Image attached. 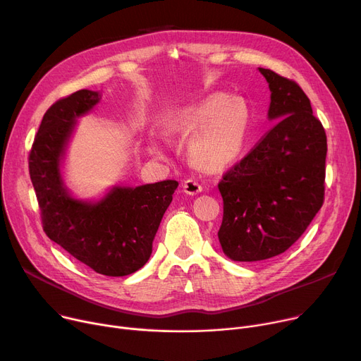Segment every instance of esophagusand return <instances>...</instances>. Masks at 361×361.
<instances>
[{
	"label": "esophagus",
	"mask_w": 361,
	"mask_h": 361,
	"mask_svg": "<svg viewBox=\"0 0 361 361\" xmlns=\"http://www.w3.org/2000/svg\"><path fill=\"white\" fill-rule=\"evenodd\" d=\"M183 190H184L185 195L195 196V195H199L202 192V185L195 180H185L183 183Z\"/></svg>",
	"instance_id": "34e87169"
}]
</instances>
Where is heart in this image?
<instances>
[{
  "label": "heart",
  "instance_id": "b5f03b06",
  "mask_svg": "<svg viewBox=\"0 0 361 361\" xmlns=\"http://www.w3.org/2000/svg\"><path fill=\"white\" fill-rule=\"evenodd\" d=\"M250 126L247 104L222 92L177 109L166 123L171 135L192 136L188 155L199 168L209 173L231 166L241 157L249 140ZM166 150L164 137L154 135L149 139V152L154 157L164 158Z\"/></svg>",
  "mask_w": 361,
  "mask_h": 361
}]
</instances>
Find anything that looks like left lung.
I'll list each match as a JSON object with an SVG mask.
<instances>
[{
  "label": "left lung",
  "instance_id": "left-lung-1",
  "mask_svg": "<svg viewBox=\"0 0 361 361\" xmlns=\"http://www.w3.org/2000/svg\"><path fill=\"white\" fill-rule=\"evenodd\" d=\"M271 90L268 135L224 176L218 238L234 262L271 259L290 249L324 203L326 135L301 87L260 68Z\"/></svg>",
  "mask_w": 361,
  "mask_h": 361
}]
</instances>
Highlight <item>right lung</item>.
Here are the masks:
<instances>
[{
	"instance_id": "add662e5",
	"label": "right lung",
	"mask_w": 361,
	"mask_h": 361,
	"mask_svg": "<svg viewBox=\"0 0 361 361\" xmlns=\"http://www.w3.org/2000/svg\"><path fill=\"white\" fill-rule=\"evenodd\" d=\"M101 98V92L82 89L45 112L29 155V173L47 235L94 272L126 276L149 260L178 183L116 184L98 200L73 196L63 176L66 152L78 120Z\"/></svg>"
}]
</instances>
